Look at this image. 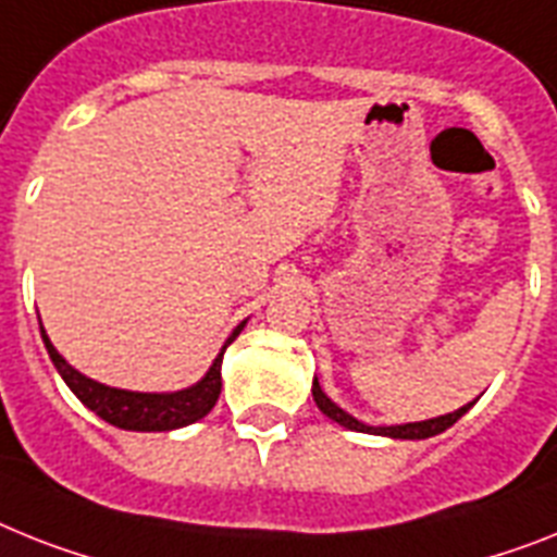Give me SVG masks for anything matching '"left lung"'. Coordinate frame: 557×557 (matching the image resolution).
<instances>
[{"instance_id": "obj_1", "label": "left lung", "mask_w": 557, "mask_h": 557, "mask_svg": "<svg viewBox=\"0 0 557 557\" xmlns=\"http://www.w3.org/2000/svg\"><path fill=\"white\" fill-rule=\"evenodd\" d=\"M312 398H315V404H319V410L324 412V416L333 418L335 424L347 426V430H356V433H372V435H389V438H410V441L433 438V435L444 433V430H449V426H453L455 421H458V418H461L463 412L472 407V404H467V407H461V410L447 412V416H438V418H430V421H416V424L367 426V424H361L358 418H352L350 412H344L338 404L330 401L327 395H324V389L319 387V379H312Z\"/></svg>"}]
</instances>
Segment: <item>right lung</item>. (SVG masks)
Listing matches in <instances>:
<instances>
[{"label":"right lung","instance_id":"add662e5","mask_svg":"<svg viewBox=\"0 0 557 557\" xmlns=\"http://www.w3.org/2000/svg\"><path fill=\"white\" fill-rule=\"evenodd\" d=\"M247 321H242L227 342H224L222 352L215 356L213 367L207 370L205 379L199 384H193L187 389H178V393H131V389H116L108 387V384H99V381L87 379L79 370H73L67 361L57 352V347L50 344L48 333L41 330V338H45V347H48V356L53 361V367L59 370V375L64 379V384L73 389V395L85 404L87 410H94L96 416L104 418L108 424L119 426V430H136V433H164V430H178V426H187L193 421L205 418L207 412L213 410L215 401H219V393H222V356L227 350V344H233L242 330H245Z\"/></svg>","mask_w":557,"mask_h":557}]
</instances>
